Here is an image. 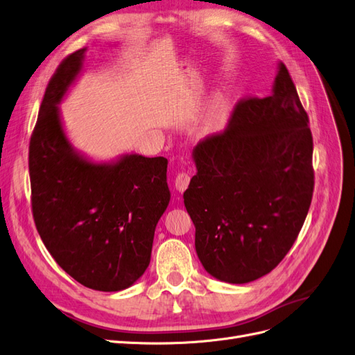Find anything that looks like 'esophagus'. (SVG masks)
<instances>
[{
    "label": "esophagus",
    "mask_w": 355,
    "mask_h": 355,
    "mask_svg": "<svg viewBox=\"0 0 355 355\" xmlns=\"http://www.w3.org/2000/svg\"><path fill=\"white\" fill-rule=\"evenodd\" d=\"M189 180H191V175L188 172H179L176 179H175V187L179 192H183L188 185H189Z\"/></svg>",
    "instance_id": "34e87169"
}]
</instances>
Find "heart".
I'll list each match as a JSON object with an SVG mask.
<instances>
[{"mask_svg":"<svg viewBox=\"0 0 355 355\" xmlns=\"http://www.w3.org/2000/svg\"><path fill=\"white\" fill-rule=\"evenodd\" d=\"M226 120H227V107H226V103L222 98H218L213 104L209 116H207L202 129L207 133L218 132V130H222L223 126L226 125Z\"/></svg>","mask_w":355,"mask_h":355,"instance_id":"b5f03b06","label":"heart"}]
</instances>
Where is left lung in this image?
Here are the masks:
<instances>
[{"label": "left lung", "mask_w": 355, "mask_h": 355, "mask_svg": "<svg viewBox=\"0 0 355 355\" xmlns=\"http://www.w3.org/2000/svg\"><path fill=\"white\" fill-rule=\"evenodd\" d=\"M309 125L280 63L272 95L242 98L226 128L195 146L197 175L183 202L198 259L216 279L251 282L270 273L294 245L314 189Z\"/></svg>", "instance_id": "1"}]
</instances>
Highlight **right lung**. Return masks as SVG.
<instances>
[{
	"label": "right lung",
	"mask_w": 355,
	"mask_h": 355,
	"mask_svg": "<svg viewBox=\"0 0 355 355\" xmlns=\"http://www.w3.org/2000/svg\"><path fill=\"white\" fill-rule=\"evenodd\" d=\"M82 48L46 85L29 142L36 230L63 270L95 291L129 288L151 260L158 220L170 201L167 158L130 154L94 164L71 151L57 103L82 67Z\"/></svg>",
	"instance_id": "1"
}]
</instances>
